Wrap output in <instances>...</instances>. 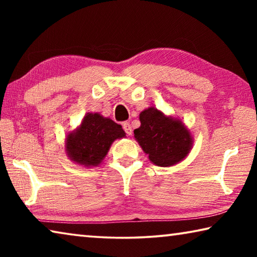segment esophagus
<instances>
[{
  "mask_svg": "<svg viewBox=\"0 0 257 257\" xmlns=\"http://www.w3.org/2000/svg\"><path fill=\"white\" fill-rule=\"evenodd\" d=\"M122 128L124 130V133L127 135H132L133 134V129H132V125H130L129 122H123L122 123Z\"/></svg>",
  "mask_w": 257,
  "mask_h": 257,
  "instance_id": "1",
  "label": "esophagus"
}]
</instances>
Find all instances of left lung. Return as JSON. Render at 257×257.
I'll use <instances>...</instances> for the list:
<instances>
[{
	"mask_svg": "<svg viewBox=\"0 0 257 257\" xmlns=\"http://www.w3.org/2000/svg\"><path fill=\"white\" fill-rule=\"evenodd\" d=\"M139 120L141 127L134 130L135 138L151 162L171 167L186 158L193 141L181 121L165 116L155 107L143 111Z\"/></svg>",
	"mask_w": 257,
	"mask_h": 257,
	"instance_id": "obj_1",
	"label": "left lung"
}]
</instances>
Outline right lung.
<instances>
[{"label": "right lung", "instance_id": "add662e5", "mask_svg": "<svg viewBox=\"0 0 257 257\" xmlns=\"http://www.w3.org/2000/svg\"><path fill=\"white\" fill-rule=\"evenodd\" d=\"M125 136L122 127L98 113H87L76 132L67 138V153L76 163L96 167L115 139Z\"/></svg>", "mask_w": 257, "mask_h": 257}]
</instances>
